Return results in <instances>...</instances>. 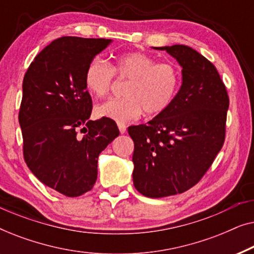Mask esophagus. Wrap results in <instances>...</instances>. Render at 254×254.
Here are the masks:
<instances>
[{
  "instance_id": "34e87169",
  "label": "esophagus",
  "mask_w": 254,
  "mask_h": 254,
  "mask_svg": "<svg viewBox=\"0 0 254 254\" xmlns=\"http://www.w3.org/2000/svg\"><path fill=\"white\" fill-rule=\"evenodd\" d=\"M118 127H119V130H120V133H121V134L126 133V130H127V126H126V125H125L124 123H118Z\"/></svg>"
}]
</instances>
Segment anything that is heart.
Here are the masks:
<instances>
[{
    "instance_id": "b5f03b06",
    "label": "heart",
    "mask_w": 254,
    "mask_h": 254,
    "mask_svg": "<svg viewBox=\"0 0 254 254\" xmlns=\"http://www.w3.org/2000/svg\"><path fill=\"white\" fill-rule=\"evenodd\" d=\"M128 79L124 99H111L96 107L99 118H109L118 123H126L141 117L144 112L157 116L175 102L182 85V72L173 62L157 60L142 52L121 55L116 64L99 58L92 59L86 65L84 84L90 93L105 97L110 93L114 75Z\"/></svg>"
}]
</instances>
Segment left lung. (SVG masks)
Here are the masks:
<instances>
[{"instance_id":"8db88e82","label":"left lung","mask_w":254,"mask_h":254,"mask_svg":"<svg viewBox=\"0 0 254 254\" xmlns=\"http://www.w3.org/2000/svg\"><path fill=\"white\" fill-rule=\"evenodd\" d=\"M182 65L175 102L147 125L128 128L134 141L133 183L148 197L186 192L223 147L229 96L215 65L185 45L155 47Z\"/></svg>"}]
</instances>
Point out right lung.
<instances>
[{"label": "right lung", "mask_w": 254, "mask_h": 254, "mask_svg": "<svg viewBox=\"0 0 254 254\" xmlns=\"http://www.w3.org/2000/svg\"><path fill=\"white\" fill-rule=\"evenodd\" d=\"M111 41L61 37L34 58L24 76L18 114L24 159L41 183L65 196L92 189L98 156L119 135L112 119H89L92 99L84 84L86 65Z\"/></svg>", "instance_id": "obj_1"}]
</instances>
